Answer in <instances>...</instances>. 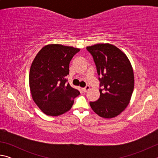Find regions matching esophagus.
Returning <instances> with one entry per match:
<instances>
[{
	"mask_svg": "<svg viewBox=\"0 0 158 158\" xmlns=\"http://www.w3.org/2000/svg\"><path fill=\"white\" fill-rule=\"evenodd\" d=\"M89 89H90V86H89V85H86V86H85V87L83 88V90H84V92L89 91Z\"/></svg>",
	"mask_w": 158,
	"mask_h": 158,
	"instance_id": "esophagus-1",
	"label": "esophagus"
}]
</instances>
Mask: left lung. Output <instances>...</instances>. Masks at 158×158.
<instances>
[{
    "label": "left lung",
    "mask_w": 158,
    "mask_h": 158,
    "mask_svg": "<svg viewBox=\"0 0 158 158\" xmlns=\"http://www.w3.org/2000/svg\"><path fill=\"white\" fill-rule=\"evenodd\" d=\"M86 49L100 76V98L90 102V105L100 117H116L125 110L132 97L135 85L132 65L125 53L113 44H96Z\"/></svg>",
    "instance_id": "left-lung-1"
}]
</instances>
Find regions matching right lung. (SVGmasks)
<instances>
[{
  "label": "right lung",
  "instance_id": "add662e5",
  "mask_svg": "<svg viewBox=\"0 0 158 158\" xmlns=\"http://www.w3.org/2000/svg\"><path fill=\"white\" fill-rule=\"evenodd\" d=\"M79 51L62 44H48L37 53L31 64L29 85L32 98L47 116H57L68 111L74 99L80 94L66 79L69 62Z\"/></svg>",
  "mask_w": 158,
  "mask_h": 158
}]
</instances>
